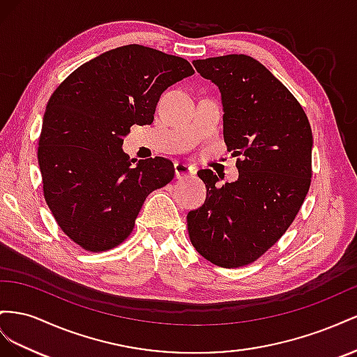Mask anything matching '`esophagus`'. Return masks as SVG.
<instances>
[{
    "instance_id": "obj_1",
    "label": "esophagus",
    "mask_w": 357,
    "mask_h": 357,
    "mask_svg": "<svg viewBox=\"0 0 357 357\" xmlns=\"http://www.w3.org/2000/svg\"><path fill=\"white\" fill-rule=\"evenodd\" d=\"M195 175V169L185 162H175V176L176 179H185Z\"/></svg>"
}]
</instances>
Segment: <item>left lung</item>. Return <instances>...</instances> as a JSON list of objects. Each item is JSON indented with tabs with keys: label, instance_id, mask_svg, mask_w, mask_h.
<instances>
[{
	"label": "left lung",
	"instance_id": "1",
	"mask_svg": "<svg viewBox=\"0 0 357 357\" xmlns=\"http://www.w3.org/2000/svg\"><path fill=\"white\" fill-rule=\"evenodd\" d=\"M192 66L220 89L239 178L220 187L212 170L197 172L206 200L188 212V235L200 256L235 269L263 256L296 218L311 185L312 131L299 101L257 59L224 55Z\"/></svg>",
	"mask_w": 357,
	"mask_h": 357
}]
</instances>
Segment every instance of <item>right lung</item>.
<instances>
[{
  "label": "right lung",
  "mask_w": 357,
  "mask_h": 357,
  "mask_svg": "<svg viewBox=\"0 0 357 357\" xmlns=\"http://www.w3.org/2000/svg\"><path fill=\"white\" fill-rule=\"evenodd\" d=\"M195 73L187 59L127 45L88 61L50 96L37 158L47 206L89 252L118 247L148 195L175 176L167 158L130 160L131 126H149L162 91Z\"/></svg>",
  "instance_id": "obj_1"
}]
</instances>
